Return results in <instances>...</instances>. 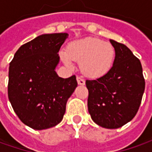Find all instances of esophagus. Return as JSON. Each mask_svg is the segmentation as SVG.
Instances as JSON below:
<instances>
[{
    "mask_svg": "<svg viewBox=\"0 0 152 152\" xmlns=\"http://www.w3.org/2000/svg\"><path fill=\"white\" fill-rule=\"evenodd\" d=\"M77 82H78V84L80 85H85V81L83 79H81L80 77H77Z\"/></svg>",
    "mask_w": 152,
    "mask_h": 152,
    "instance_id": "obj_1",
    "label": "esophagus"
}]
</instances>
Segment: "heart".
I'll return each mask as SVG.
<instances>
[{
	"label": "heart",
	"mask_w": 152,
	"mask_h": 152,
	"mask_svg": "<svg viewBox=\"0 0 152 152\" xmlns=\"http://www.w3.org/2000/svg\"><path fill=\"white\" fill-rule=\"evenodd\" d=\"M116 51L111 43L96 38H85L71 42L62 54L67 65L78 61L82 73L90 79L103 77L112 69Z\"/></svg>",
	"instance_id": "heart-1"
}]
</instances>
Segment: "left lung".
I'll use <instances>...</instances> for the list:
<instances>
[{"label": "left lung", "mask_w": 152, "mask_h": 152, "mask_svg": "<svg viewBox=\"0 0 152 152\" xmlns=\"http://www.w3.org/2000/svg\"><path fill=\"white\" fill-rule=\"evenodd\" d=\"M110 42L116 51L112 69L96 80H86L85 85L92 120L102 128L118 129L136 115L145 84L140 60L125 45Z\"/></svg>", "instance_id": "left-lung-1"}]
</instances>
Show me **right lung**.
Instances as JSON below:
<instances>
[{"instance_id": "add662e5", "label": "right lung", "mask_w": 152, "mask_h": 152, "mask_svg": "<svg viewBox=\"0 0 152 152\" xmlns=\"http://www.w3.org/2000/svg\"><path fill=\"white\" fill-rule=\"evenodd\" d=\"M67 33L41 34L21 45L10 62L8 98L19 119L36 130L58 124L78 83L55 71Z\"/></svg>"}]
</instances>
